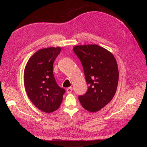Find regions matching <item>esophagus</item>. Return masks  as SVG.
Returning <instances> with one entry per match:
<instances>
[{
  "mask_svg": "<svg viewBox=\"0 0 147 147\" xmlns=\"http://www.w3.org/2000/svg\"><path fill=\"white\" fill-rule=\"evenodd\" d=\"M73 91V88L72 87H69V88H68L67 89V92L68 94H70L71 92H72Z\"/></svg>",
  "mask_w": 147,
  "mask_h": 147,
  "instance_id": "obj_1",
  "label": "esophagus"
}]
</instances>
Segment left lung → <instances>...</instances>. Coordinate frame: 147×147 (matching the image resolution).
Here are the masks:
<instances>
[{
  "label": "left lung",
  "mask_w": 147,
  "mask_h": 147,
  "mask_svg": "<svg viewBox=\"0 0 147 147\" xmlns=\"http://www.w3.org/2000/svg\"><path fill=\"white\" fill-rule=\"evenodd\" d=\"M83 65L89 86L79 96L86 110L95 113L109 104L116 92L119 81L117 61L113 53L97 45H77L73 48Z\"/></svg>",
  "instance_id": "8db88e82"
}]
</instances>
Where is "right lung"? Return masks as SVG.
<instances>
[{
  "instance_id": "right-lung-1",
  "label": "right lung",
  "mask_w": 147,
  "mask_h": 147,
  "mask_svg": "<svg viewBox=\"0 0 147 147\" xmlns=\"http://www.w3.org/2000/svg\"><path fill=\"white\" fill-rule=\"evenodd\" d=\"M60 47L37 51L30 58L24 72V83L30 101L43 112L56 111L63 101L65 89L60 88L53 73V62Z\"/></svg>"
}]
</instances>
